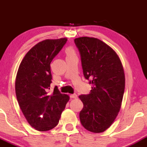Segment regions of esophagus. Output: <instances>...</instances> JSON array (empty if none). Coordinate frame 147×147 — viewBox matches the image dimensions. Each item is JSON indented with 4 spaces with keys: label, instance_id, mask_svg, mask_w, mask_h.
Listing matches in <instances>:
<instances>
[{
    "label": "esophagus",
    "instance_id": "1",
    "mask_svg": "<svg viewBox=\"0 0 147 147\" xmlns=\"http://www.w3.org/2000/svg\"><path fill=\"white\" fill-rule=\"evenodd\" d=\"M70 98H72V99H76L77 98V95H76V94H71V95H70Z\"/></svg>",
    "mask_w": 147,
    "mask_h": 147
}]
</instances>
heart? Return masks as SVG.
<instances>
[{
  "label": "heart",
  "instance_id": "heart-1",
  "mask_svg": "<svg viewBox=\"0 0 147 147\" xmlns=\"http://www.w3.org/2000/svg\"><path fill=\"white\" fill-rule=\"evenodd\" d=\"M66 55L67 56H72L74 55V51L72 48H68L66 50Z\"/></svg>",
  "mask_w": 147,
  "mask_h": 147
}]
</instances>
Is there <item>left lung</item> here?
Here are the masks:
<instances>
[{
    "label": "left lung",
    "mask_w": 147,
    "mask_h": 147,
    "mask_svg": "<svg viewBox=\"0 0 147 147\" xmlns=\"http://www.w3.org/2000/svg\"><path fill=\"white\" fill-rule=\"evenodd\" d=\"M85 78L92 85L88 95H79L84 107L79 113L82 126L102 133L111 126L120 110L125 88L122 62L113 49L98 38L75 39Z\"/></svg>",
    "instance_id": "obj_1"
}]
</instances>
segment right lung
Returning a JSON list of instances; mask_svg holds the SVG:
<instances>
[{"label": "right lung", "mask_w": 147, "mask_h": 147, "mask_svg": "<svg viewBox=\"0 0 147 147\" xmlns=\"http://www.w3.org/2000/svg\"><path fill=\"white\" fill-rule=\"evenodd\" d=\"M66 38L46 39L32 48L22 60L16 74L15 90L22 112L30 125L47 131L58 124L61 115L69 101L52 83L50 63L67 41Z\"/></svg>", "instance_id": "right-lung-1"}]
</instances>
